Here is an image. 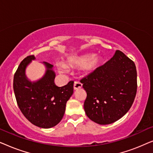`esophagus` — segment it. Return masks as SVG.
I'll return each instance as SVG.
<instances>
[{"mask_svg": "<svg viewBox=\"0 0 153 153\" xmlns=\"http://www.w3.org/2000/svg\"><path fill=\"white\" fill-rule=\"evenodd\" d=\"M82 87V83L81 82H79V81H74V90H77L79 88H81Z\"/></svg>", "mask_w": 153, "mask_h": 153, "instance_id": "34e87169", "label": "esophagus"}]
</instances>
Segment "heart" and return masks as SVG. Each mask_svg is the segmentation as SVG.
I'll return each mask as SVG.
<instances>
[{
    "label": "heart",
    "mask_w": 153,
    "mask_h": 153,
    "mask_svg": "<svg viewBox=\"0 0 153 153\" xmlns=\"http://www.w3.org/2000/svg\"><path fill=\"white\" fill-rule=\"evenodd\" d=\"M100 58H94L93 54H88L74 60V62L76 64L79 65H85V69L88 71H91L95 70V69L100 64ZM59 69L61 72H65V68L64 66H60Z\"/></svg>",
    "instance_id": "obj_1"
}]
</instances>
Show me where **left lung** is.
Listing matches in <instances>:
<instances>
[{
  "instance_id": "left-lung-1",
  "label": "left lung",
  "mask_w": 153,
  "mask_h": 153,
  "mask_svg": "<svg viewBox=\"0 0 153 153\" xmlns=\"http://www.w3.org/2000/svg\"><path fill=\"white\" fill-rule=\"evenodd\" d=\"M80 81L87 93L85 114L100 125L111 124L122 118L131 108L137 94L135 64L120 50Z\"/></svg>"
}]
</instances>
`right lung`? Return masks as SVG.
Wrapping results in <instances>:
<instances>
[{"label": "right lung", "mask_w": 153, "mask_h": 153, "mask_svg": "<svg viewBox=\"0 0 153 153\" xmlns=\"http://www.w3.org/2000/svg\"><path fill=\"white\" fill-rule=\"evenodd\" d=\"M33 55L21 62L14 76L13 88L19 108L24 116L35 126L51 128L62 120L66 103L73 94L74 81L58 87L54 83L53 65L44 62L47 70L45 76L36 82H30L25 75V69Z\"/></svg>", "instance_id": "add662e5"}]
</instances>
